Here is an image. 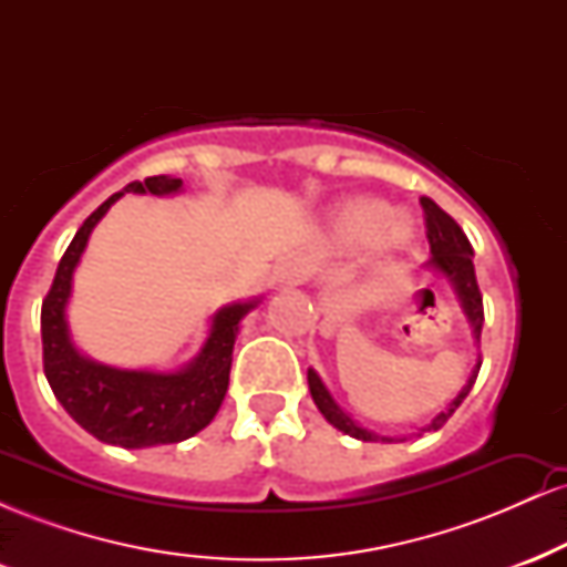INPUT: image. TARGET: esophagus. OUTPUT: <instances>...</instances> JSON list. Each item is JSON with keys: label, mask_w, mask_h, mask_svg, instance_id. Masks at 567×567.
<instances>
[{"label": "esophagus", "mask_w": 567, "mask_h": 567, "mask_svg": "<svg viewBox=\"0 0 567 567\" xmlns=\"http://www.w3.org/2000/svg\"><path fill=\"white\" fill-rule=\"evenodd\" d=\"M309 277V266H306L301 258H288L277 266L275 282L282 285V288H292V285H301L303 279Z\"/></svg>", "instance_id": "obj_1"}]
</instances>
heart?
Returning <instances> with one entry per match:
<instances>
[{"label":"heart","instance_id":"1","mask_svg":"<svg viewBox=\"0 0 567 567\" xmlns=\"http://www.w3.org/2000/svg\"><path fill=\"white\" fill-rule=\"evenodd\" d=\"M336 234L343 245H365L373 239L379 247H402L413 237V224L402 213H389L379 199H354L336 216Z\"/></svg>","mask_w":567,"mask_h":567}]
</instances>
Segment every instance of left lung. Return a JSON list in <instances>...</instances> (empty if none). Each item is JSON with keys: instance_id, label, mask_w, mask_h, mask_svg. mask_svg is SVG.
<instances>
[{"instance_id": "1", "label": "left lung", "mask_w": 567, "mask_h": 567, "mask_svg": "<svg viewBox=\"0 0 567 567\" xmlns=\"http://www.w3.org/2000/svg\"><path fill=\"white\" fill-rule=\"evenodd\" d=\"M421 207H424L426 237H429V247H432V258L424 264L426 271H432V275L442 277L447 285H451L455 301H458L461 311H464L466 322H470V328H472L474 347L480 349L485 311H483V296H480V288H477V275H474V264H472L474 250H472L470 239H466V234L461 231V226L455 224V220L447 216V213L442 210L434 199L421 197ZM421 292H432V290L424 288ZM480 365H483V362H480V354H477V362H474L470 379H466L464 386H461V392L453 396V402L442 410V413L434 415L426 426H421L419 434L421 432H437V429L445 424L447 419H451V415L455 413V408H458L461 402L466 400V394L472 392L474 381H477ZM306 379H309V392H311V400H315V405L320 408L324 421H328V424H333L338 432L349 434V437L362 440V442H386V445L389 442H405V437H389V434H379V432H373V429L362 426L360 421L351 419L347 410H343L333 400V394L328 392V386H324L320 375H317V370L309 368Z\"/></svg>"}]
</instances>
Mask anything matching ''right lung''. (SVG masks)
Segmentation results:
<instances>
[{
	"label": "right lung",
	"mask_w": 567,
	"mask_h": 567,
	"mask_svg": "<svg viewBox=\"0 0 567 567\" xmlns=\"http://www.w3.org/2000/svg\"><path fill=\"white\" fill-rule=\"evenodd\" d=\"M184 181L173 175H152L133 181L116 192L80 226L58 264L53 288L42 303V351L44 375L63 410L106 445L127 451L184 442L216 419L226 389H229L231 351L239 322L250 315L261 298L220 306L210 317L205 343L197 357L178 370H130L106 365L76 349L69 328V298L74 271L97 220L109 213L122 194H178Z\"/></svg>",
	"instance_id": "obj_1"
}]
</instances>
